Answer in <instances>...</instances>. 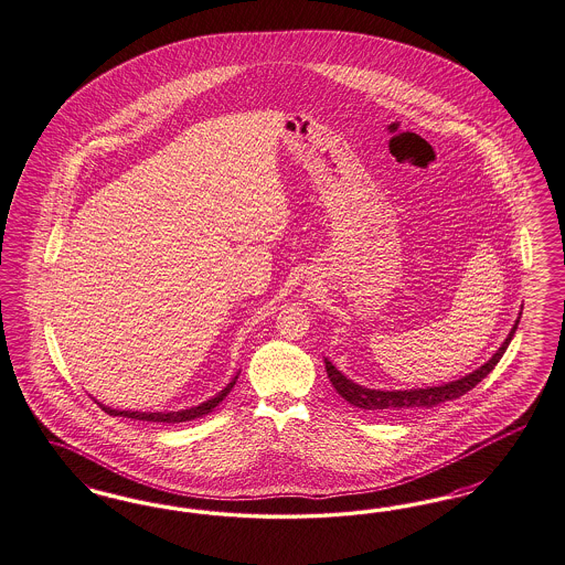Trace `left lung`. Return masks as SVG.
Returning <instances> with one entry per match:
<instances>
[{
    "label": "left lung",
    "mask_w": 565,
    "mask_h": 565,
    "mask_svg": "<svg viewBox=\"0 0 565 565\" xmlns=\"http://www.w3.org/2000/svg\"><path fill=\"white\" fill-rule=\"evenodd\" d=\"M520 319L515 321L511 334L502 342V347L498 349L490 362L483 363L479 370H475L473 374H469V376H465L460 381H454V383L429 386V388H412V391H374V388H365V386H360V384L351 383L328 360H326V372H328L330 383L334 384L337 393H339L340 397H344L351 406L372 409V412H406V409H414V407L439 406L444 402L458 399L465 393H469L471 388H475L477 384L481 383L497 367V363L504 355L507 347L511 344V339H513V334L518 330Z\"/></svg>",
    "instance_id": "1"
}]
</instances>
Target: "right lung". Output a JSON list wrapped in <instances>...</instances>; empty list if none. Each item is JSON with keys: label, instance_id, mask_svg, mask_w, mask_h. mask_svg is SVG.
Wrapping results in <instances>:
<instances>
[{"label": "right lung", "instance_id": "add662e5", "mask_svg": "<svg viewBox=\"0 0 565 565\" xmlns=\"http://www.w3.org/2000/svg\"><path fill=\"white\" fill-rule=\"evenodd\" d=\"M235 381H237V376H235L231 383L226 384L225 388H223L216 397L207 399L205 404H200L198 407H191V409H181V412H130V409L119 412V409H111V407L103 406V404H100V407H103L109 416H124V418H135V420H142V423H166V425H177V423L195 420V418H202L205 414H210L214 407L218 406V404L225 399L226 395H228V391L233 388Z\"/></svg>", "mask_w": 565, "mask_h": 565}]
</instances>
